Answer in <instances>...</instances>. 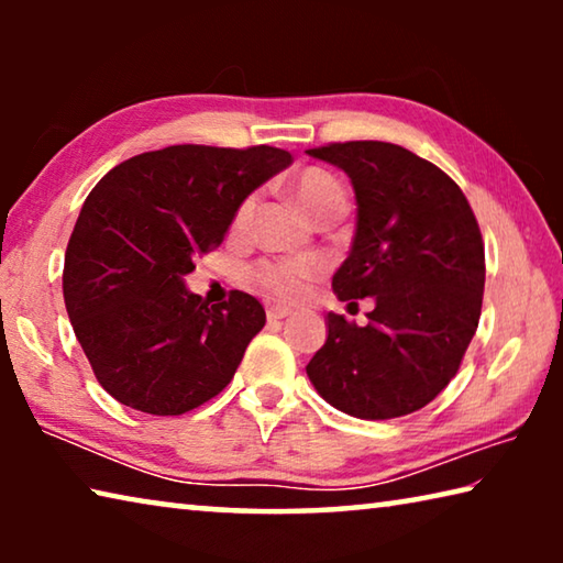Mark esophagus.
Here are the masks:
<instances>
[{
  "instance_id": "1",
  "label": "esophagus",
  "mask_w": 563,
  "mask_h": 563,
  "mask_svg": "<svg viewBox=\"0 0 563 563\" xmlns=\"http://www.w3.org/2000/svg\"><path fill=\"white\" fill-rule=\"evenodd\" d=\"M288 316H292V308H288V305H271L268 308V320L273 322V320H283V318H288Z\"/></svg>"
}]
</instances>
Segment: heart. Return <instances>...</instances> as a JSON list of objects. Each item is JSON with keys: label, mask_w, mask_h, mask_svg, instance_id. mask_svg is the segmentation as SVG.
<instances>
[{"label": "heart", "mask_w": 563, "mask_h": 563, "mask_svg": "<svg viewBox=\"0 0 563 563\" xmlns=\"http://www.w3.org/2000/svg\"><path fill=\"white\" fill-rule=\"evenodd\" d=\"M290 196L295 198L305 213L316 221H325V218L335 216L340 218L347 208V194L340 180L325 168H305L298 176L290 178L288 184ZM255 213V196H247L245 201L238 206L233 228L235 231H245L253 221ZM320 273L318 261L310 258H288V261H261L247 271L251 278L261 290L275 298L295 300L300 298L308 280L316 278Z\"/></svg>", "instance_id": "b5f03b06"}]
</instances>
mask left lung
I'll return each mask as SVG.
<instances>
[{
    "label": "left lung",
    "instance_id": "8db88e82",
    "mask_svg": "<svg viewBox=\"0 0 563 563\" xmlns=\"http://www.w3.org/2000/svg\"><path fill=\"white\" fill-rule=\"evenodd\" d=\"M308 156L345 170L357 201L332 290L350 305L375 300L365 328L328 312L325 345L305 367L310 383L360 419L417 412L450 385L479 325V225L462 188L402 146L347 141Z\"/></svg>",
    "mask_w": 563,
    "mask_h": 563
}]
</instances>
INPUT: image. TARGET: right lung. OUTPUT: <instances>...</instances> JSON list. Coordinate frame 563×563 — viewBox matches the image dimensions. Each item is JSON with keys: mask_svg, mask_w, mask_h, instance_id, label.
<instances>
[{"mask_svg": "<svg viewBox=\"0 0 563 563\" xmlns=\"http://www.w3.org/2000/svg\"><path fill=\"white\" fill-rule=\"evenodd\" d=\"M273 146H168L103 176L64 255V302L93 375L121 405L184 415L231 383L265 325L253 295L208 305L186 288L238 206L290 166Z\"/></svg>", "mask_w": 563, "mask_h": 563, "instance_id": "right-lung-1", "label": "right lung"}]
</instances>
